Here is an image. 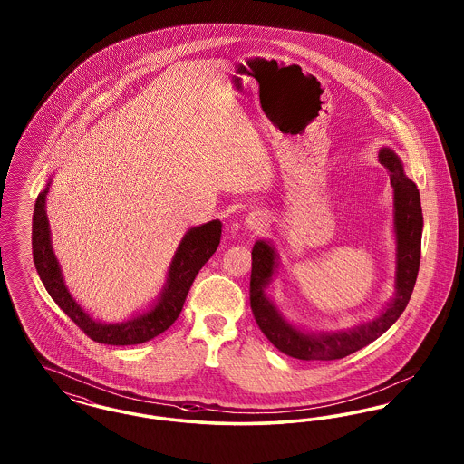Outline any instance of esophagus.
<instances>
[{
	"label": "esophagus",
	"instance_id": "esophagus-1",
	"mask_svg": "<svg viewBox=\"0 0 464 464\" xmlns=\"http://www.w3.org/2000/svg\"><path fill=\"white\" fill-rule=\"evenodd\" d=\"M266 222H267V216H266V214H263V212H252V214H248V218L245 219V226H246L248 229L259 231V229L265 227Z\"/></svg>",
	"mask_w": 464,
	"mask_h": 464
}]
</instances>
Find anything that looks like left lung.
<instances>
[{
    "mask_svg": "<svg viewBox=\"0 0 464 464\" xmlns=\"http://www.w3.org/2000/svg\"><path fill=\"white\" fill-rule=\"evenodd\" d=\"M379 161L390 172L393 188V224L397 235V273L395 297L381 314L350 331L306 332L288 324L276 304L266 295L278 254L269 242L259 240L252 248L250 308L266 337L282 353L299 360H339L371 344L388 331L407 308L416 285L420 263L422 210L418 186L405 176L400 158L390 148L379 151Z\"/></svg>",
    "mask_w": 464,
    "mask_h": 464,
    "instance_id": "8db88e82",
    "label": "left lung"
}]
</instances>
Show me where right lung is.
Returning a JSON list of instances; mask_svg holds the SVG:
<instances>
[{"label":"right lung","instance_id":"1","mask_svg":"<svg viewBox=\"0 0 464 464\" xmlns=\"http://www.w3.org/2000/svg\"><path fill=\"white\" fill-rule=\"evenodd\" d=\"M52 180L38 195L33 214V259L46 292L55 304L89 335L92 341L111 346L140 344L167 331L180 314L186 295L199 269L212 257L221 242V221H210L191 227L177 246L167 282L151 308L120 324H102L92 318L69 294L59 261L52 248L50 226L46 218V193Z\"/></svg>","mask_w":464,"mask_h":464}]
</instances>
